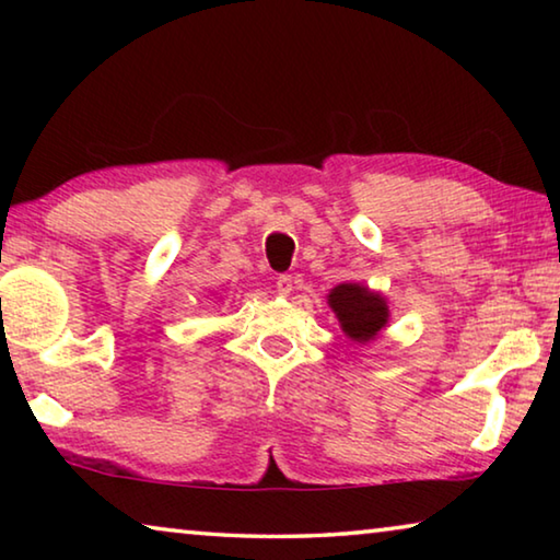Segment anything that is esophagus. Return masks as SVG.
Wrapping results in <instances>:
<instances>
[{
    "label": "esophagus",
    "mask_w": 560,
    "mask_h": 560,
    "mask_svg": "<svg viewBox=\"0 0 560 560\" xmlns=\"http://www.w3.org/2000/svg\"><path fill=\"white\" fill-rule=\"evenodd\" d=\"M277 291L281 293V296H289V293L293 291V279L289 277V273H281V277H277Z\"/></svg>",
    "instance_id": "1"
}]
</instances>
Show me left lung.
Here are the masks:
<instances>
[{
    "label": "left lung",
    "mask_w": 560,
    "mask_h": 560,
    "mask_svg": "<svg viewBox=\"0 0 560 560\" xmlns=\"http://www.w3.org/2000/svg\"><path fill=\"white\" fill-rule=\"evenodd\" d=\"M328 306L334 308L343 334L355 343L373 340L390 318L385 296L363 283H338L328 293Z\"/></svg>",
    "instance_id": "left-lung-1"
}]
</instances>
